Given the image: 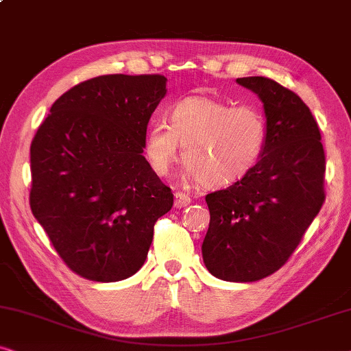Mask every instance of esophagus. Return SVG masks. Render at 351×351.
<instances>
[{"label": "esophagus", "mask_w": 351, "mask_h": 351, "mask_svg": "<svg viewBox=\"0 0 351 351\" xmlns=\"http://www.w3.org/2000/svg\"><path fill=\"white\" fill-rule=\"evenodd\" d=\"M192 199L184 192H176L175 194V206L176 208H186V206L191 205Z\"/></svg>", "instance_id": "esophagus-1"}]
</instances>
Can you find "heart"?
<instances>
[{
	"instance_id": "heart-1",
	"label": "heart",
	"mask_w": 351,
	"mask_h": 351,
	"mask_svg": "<svg viewBox=\"0 0 351 351\" xmlns=\"http://www.w3.org/2000/svg\"><path fill=\"white\" fill-rule=\"evenodd\" d=\"M171 122L149 125L145 151L157 175L169 173L180 157L187 176L206 187L235 184L259 164L267 145V119L256 106H234L219 98H182Z\"/></svg>"
}]
</instances>
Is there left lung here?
Listing matches in <instances>:
<instances>
[{
	"instance_id": "8db88e82",
	"label": "left lung",
	"mask_w": 351,
	"mask_h": 351,
	"mask_svg": "<svg viewBox=\"0 0 351 351\" xmlns=\"http://www.w3.org/2000/svg\"><path fill=\"white\" fill-rule=\"evenodd\" d=\"M237 82L264 103L267 145L243 180L206 194L202 256L216 278L248 283L283 267L319 213L326 157L317 121L298 93L263 76Z\"/></svg>"
}]
</instances>
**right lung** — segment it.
Masks as SVG:
<instances>
[{
	"instance_id": "add662e5",
	"label": "right lung",
	"mask_w": 351,
	"mask_h": 351,
	"mask_svg": "<svg viewBox=\"0 0 351 351\" xmlns=\"http://www.w3.org/2000/svg\"><path fill=\"white\" fill-rule=\"evenodd\" d=\"M162 75H106L53 103L29 147V206L58 256L92 281L125 280L145 264L173 194L143 156Z\"/></svg>"
}]
</instances>
